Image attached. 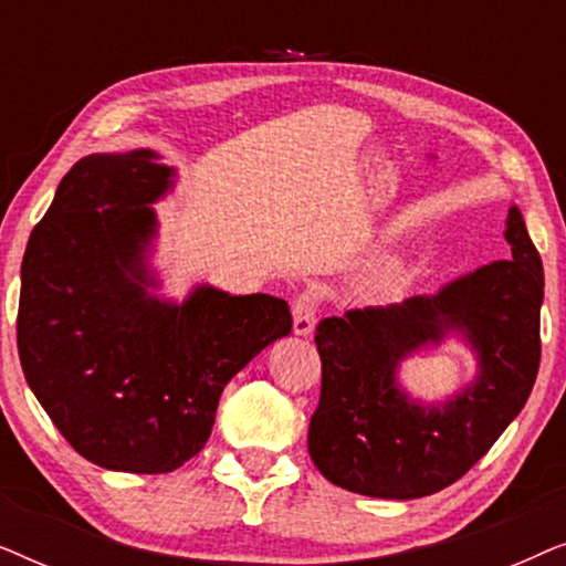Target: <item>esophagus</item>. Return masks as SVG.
Returning a JSON list of instances; mask_svg holds the SVG:
<instances>
[{"mask_svg":"<svg viewBox=\"0 0 566 566\" xmlns=\"http://www.w3.org/2000/svg\"><path fill=\"white\" fill-rule=\"evenodd\" d=\"M316 312H319V301H316L314 291H301L293 298V332L301 337L312 335L316 324Z\"/></svg>","mask_w":566,"mask_h":566,"instance_id":"34e87169","label":"esophagus"}]
</instances>
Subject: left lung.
<instances>
[{
	"label": "left lung",
	"mask_w": 566,
	"mask_h": 566,
	"mask_svg": "<svg viewBox=\"0 0 566 566\" xmlns=\"http://www.w3.org/2000/svg\"><path fill=\"white\" fill-rule=\"evenodd\" d=\"M505 239L513 258L436 296L319 322L322 394L308 453L332 484L384 500L428 497L459 482L521 412L541 363L544 265L515 206ZM448 331L475 347L480 376L446 406L422 408L400 391L396 366Z\"/></svg>",
	"instance_id": "8db88e82"
}]
</instances>
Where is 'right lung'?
<instances>
[{
	"label": "right lung",
	"instance_id": "add662e5",
	"mask_svg": "<svg viewBox=\"0 0 566 566\" xmlns=\"http://www.w3.org/2000/svg\"><path fill=\"white\" fill-rule=\"evenodd\" d=\"M151 149L90 154L61 180L22 258V374L84 459L167 474L211 436L221 391L291 332L283 298L198 285L182 304L151 296L149 203L175 169Z\"/></svg>",
	"mask_w": 566,
	"mask_h": 566
}]
</instances>
